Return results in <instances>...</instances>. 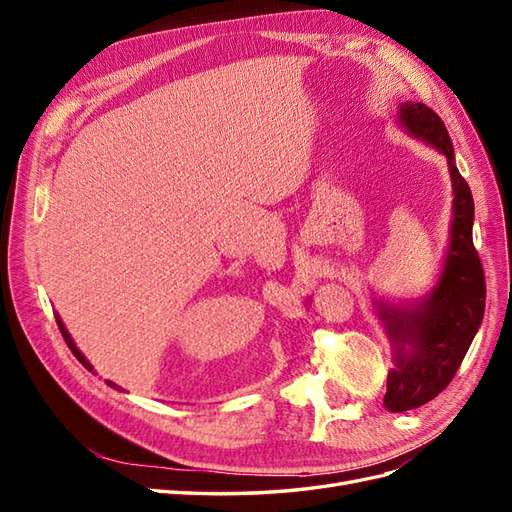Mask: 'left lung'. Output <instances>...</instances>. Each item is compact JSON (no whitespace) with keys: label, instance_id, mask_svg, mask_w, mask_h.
<instances>
[{"label":"left lung","instance_id":"left-lung-1","mask_svg":"<svg viewBox=\"0 0 512 512\" xmlns=\"http://www.w3.org/2000/svg\"><path fill=\"white\" fill-rule=\"evenodd\" d=\"M397 119L410 136L442 153L453 183L451 237L438 282L412 303L374 299L395 361L386 380L384 408L406 412L438 397L457 374L483 322L485 273L472 241L474 198L459 175L444 121L423 102L399 104Z\"/></svg>","mask_w":512,"mask_h":512}]
</instances>
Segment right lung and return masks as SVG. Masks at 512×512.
<instances>
[{
  "label": "right lung",
  "instance_id": "obj_1",
  "mask_svg": "<svg viewBox=\"0 0 512 512\" xmlns=\"http://www.w3.org/2000/svg\"><path fill=\"white\" fill-rule=\"evenodd\" d=\"M55 320H57V327H59V331H61V335H64V339H66V344H68V348L72 350V354L76 356V359H79V363L85 367V369H89V371H94V367H91V363L85 359V354L76 348V344H74V339H72V335L68 333V329H66V324H64V320H61L57 314H55ZM108 386H113V389H121V386H117L115 382H111L108 380Z\"/></svg>",
  "mask_w": 512,
  "mask_h": 512
}]
</instances>
